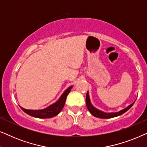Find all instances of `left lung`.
<instances>
[{
  "instance_id": "obj_1",
  "label": "left lung",
  "mask_w": 147,
  "mask_h": 147,
  "mask_svg": "<svg viewBox=\"0 0 147 147\" xmlns=\"http://www.w3.org/2000/svg\"><path fill=\"white\" fill-rule=\"evenodd\" d=\"M86 106H87L88 110H89V112L94 116H95V117H97V118H114V117H116V116H120L122 115V114L125 113L126 111H128V110L132 107L135 101H134L132 104H130V105L128 106L126 108H124V109H122L121 110H120V111L116 112H105L102 111V110H98V108L94 107V106L92 105L91 101H90L89 92L88 91L87 92V94H86Z\"/></svg>"
}]
</instances>
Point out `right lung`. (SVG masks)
<instances>
[{
    "label": "right lung",
    "instance_id": "1",
    "mask_svg": "<svg viewBox=\"0 0 147 147\" xmlns=\"http://www.w3.org/2000/svg\"><path fill=\"white\" fill-rule=\"evenodd\" d=\"M72 88H73V86H71L69 88H67L55 103L51 104V105L47 106V108H43V109L27 110L23 108L21 106H20V107L26 114H29V115L33 116V117L38 118H49L54 117V116L59 114L60 112L61 111V110L63 109V106L65 105L66 98H67L68 94L71 91Z\"/></svg>",
    "mask_w": 147,
    "mask_h": 147
}]
</instances>
